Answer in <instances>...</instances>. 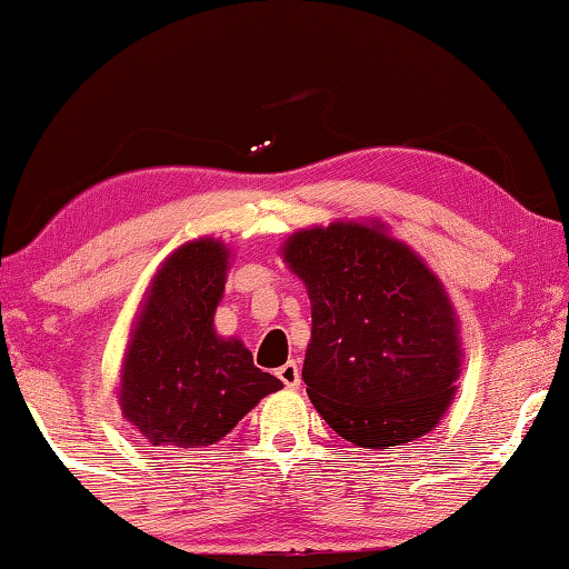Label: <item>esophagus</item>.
Returning <instances> with one entry per match:
<instances>
[{
  "instance_id": "1",
  "label": "esophagus",
  "mask_w": 569,
  "mask_h": 569,
  "mask_svg": "<svg viewBox=\"0 0 569 569\" xmlns=\"http://www.w3.org/2000/svg\"><path fill=\"white\" fill-rule=\"evenodd\" d=\"M277 376L287 389H298L300 387V366L295 363V360H290V363H284L282 368H279Z\"/></svg>"
}]
</instances>
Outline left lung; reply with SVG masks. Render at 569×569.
<instances>
[{
    "instance_id": "1",
    "label": "left lung",
    "mask_w": 569,
    "mask_h": 569,
    "mask_svg": "<svg viewBox=\"0 0 569 569\" xmlns=\"http://www.w3.org/2000/svg\"><path fill=\"white\" fill-rule=\"evenodd\" d=\"M284 261L311 295L302 381L321 418L368 449L429 433L460 371L439 279L402 242L363 224L292 234Z\"/></svg>"
}]
</instances>
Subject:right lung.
I'll return each instance as SVG.
<instances>
[{
	"label": "right lung",
	"mask_w": 569,
	"mask_h": 569,
	"mask_svg": "<svg viewBox=\"0 0 569 569\" xmlns=\"http://www.w3.org/2000/svg\"><path fill=\"white\" fill-rule=\"evenodd\" d=\"M227 250L182 246L159 269L124 360L122 410L151 445L209 447L282 381L253 366L240 339L213 331Z\"/></svg>",
	"instance_id": "add662e5"
}]
</instances>
